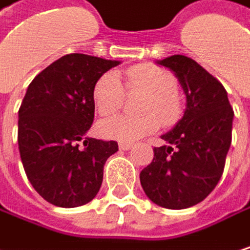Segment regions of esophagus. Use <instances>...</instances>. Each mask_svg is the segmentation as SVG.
I'll return each mask as SVG.
<instances>
[{
  "label": "esophagus",
  "mask_w": 250,
  "mask_h": 250,
  "mask_svg": "<svg viewBox=\"0 0 250 250\" xmlns=\"http://www.w3.org/2000/svg\"><path fill=\"white\" fill-rule=\"evenodd\" d=\"M132 144H124V142H121V144H118V148H120V151H129V149H132Z\"/></svg>",
  "instance_id": "34e87169"
}]
</instances>
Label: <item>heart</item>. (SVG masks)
I'll use <instances>...</instances> for the list:
<instances>
[{
  "label": "heart",
  "mask_w": 250,
  "mask_h": 250,
  "mask_svg": "<svg viewBox=\"0 0 250 250\" xmlns=\"http://www.w3.org/2000/svg\"><path fill=\"white\" fill-rule=\"evenodd\" d=\"M177 77L155 64H139L124 70L121 80L114 73L102 74L93 84L92 101L101 117L115 115L124 105L127 93L142 92L146 98L141 104L139 117H112L99 124L104 138L118 142H135L152 135L160 123L171 127L182 118L183 102Z\"/></svg>",
  "instance_id": "heart-1"
}]
</instances>
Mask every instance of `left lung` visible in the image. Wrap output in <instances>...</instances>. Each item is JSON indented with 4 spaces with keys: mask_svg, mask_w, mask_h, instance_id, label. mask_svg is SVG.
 Wrapping results in <instances>:
<instances>
[{
    "mask_svg": "<svg viewBox=\"0 0 250 250\" xmlns=\"http://www.w3.org/2000/svg\"><path fill=\"white\" fill-rule=\"evenodd\" d=\"M158 64L179 77L188 108L177 126L163 135L167 145L154 148L152 163L141 171L146 196L168 209L202 202L220 182L231 145L233 108L221 82L186 55Z\"/></svg>",
    "mask_w": 250,
    "mask_h": 250,
    "instance_id": "8db88e82",
    "label": "left lung"
}]
</instances>
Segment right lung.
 Wrapping results in <instances>:
<instances>
[{"mask_svg": "<svg viewBox=\"0 0 250 250\" xmlns=\"http://www.w3.org/2000/svg\"><path fill=\"white\" fill-rule=\"evenodd\" d=\"M118 61L67 54L29 84L19 108V151L33 189L49 204L76 208L90 202L102 185L114 141L86 138L95 105V82Z\"/></svg>", "mask_w": 250, "mask_h": 250, "instance_id": "obj_1", "label": "right lung"}]
</instances>
